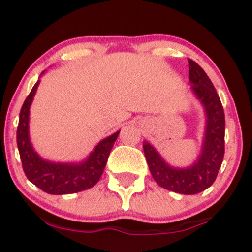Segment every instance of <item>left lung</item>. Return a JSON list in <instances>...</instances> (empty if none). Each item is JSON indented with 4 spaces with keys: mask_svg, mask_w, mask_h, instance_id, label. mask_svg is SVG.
I'll use <instances>...</instances> for the list:
<instances>
[{
    "mask_svg": "<svg viewBox=\"0 0 252 252\" xmlns=\"http://www.w3.org/2000/svg\"><path fill=\"white\" fill-rule=\"evenodd\" d=\"M188 64L191 92L205 112V132L200 155L191 166L178 168L167 163L147 141L143 142V151L151 174L158 186L190 195L205 190L217 179L225 151V115L209 76L191 59H188Z\"/></svg>",
    "mask_w": 252,
    "mask_h": 252,
    "instance_id": "8db88e82",
    "label": "left lung"
}]
</instances>
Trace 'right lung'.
<instances>
[{"instance_id": "right-lung-1", "label": "right lung", "mask_w": 252, "mask_h": 252, "mask_svg": "<svg viewBox=\"0 0 252 252\" xmlns=\"http://www.w3.org/2000/svg\"><path fill=\"white\" fill-rule=\"evenodd\" d=\"M39 81L34 84L23 102L17 127V146L25 174L34 186L45 193L54 195L78 193L92 188L99 182L104 172L107 158L120 131L100 141L89 157L79 163H56L43 159L34 151L30 138V109Z\"/></svg>"}]
</instances>
